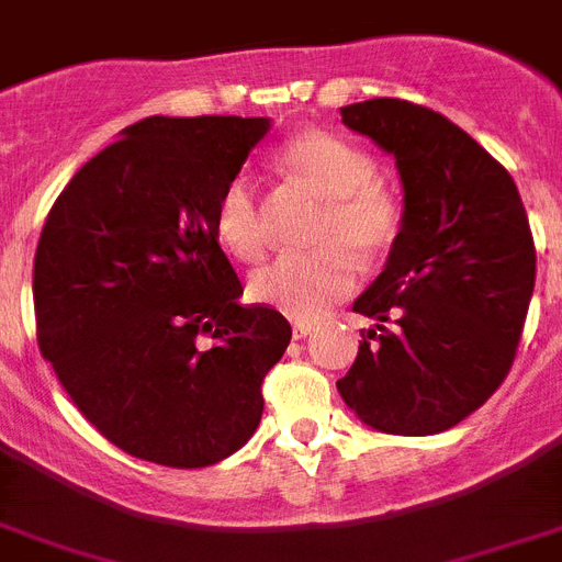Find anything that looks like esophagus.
<instances>
[{
	"mask_svg": "<svg viewBox=\"0 0 562 562\" xmlns=\"http://www.w3.org/2000/svg\"><path fill=\"white\" fill-rule=\"evenodd\" d=\"M313 324H310V321H292V338L295 340H301V338H306V335H313Z\"/></svg>",
	"mask_w": 562,
	"mask_h": 562,
	"instance_id": "obj_1",
	"label": "esophagus"
}]
</instances>
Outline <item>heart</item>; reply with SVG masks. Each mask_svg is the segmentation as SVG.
Here are the masks:
<instances>
[{
  "mask_svg": "<svg viewBox=\"0 0 562 562\" xmlns=\"http://www.w3.org/2000/svg\"><path fill=\"white\" fill-rule=\"evenodd\" d=\"M281 170L324 199L306 252H286L249 278V299L292 318H315L352 292L358 263H375L404 229V207L378 176L375 158L327 131L295 133L278 150ZM215 241L238 261L267 252L256 187L247 176L224 181L213 207Z\"/></svg>",
  "mask_w": 562,
  "mask_h": 562,
  "instance_id": "b5f03b06",
  "label": "heart"
}]
</instances>
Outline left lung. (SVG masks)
Segmentation results:
<instances>
[{"mask_svg": "<svg viewBox=\"0 0 562 562\" xmlns=\"http://www.w3.org/2000/svg\"><path fill=\"white\" fill-rule=\"evenodd\" d=\"M349 131L395 156L404 229L355 301L375 318L338 381L386 435H435L481 409L509 375L535 292L537 252L506 167L458 124L404 99L340 108Z\"/></svg>", "mask_w": 562, "mask_h": 562, "instance_id": "8db88e82", "label": "left lung"}]
</instances>
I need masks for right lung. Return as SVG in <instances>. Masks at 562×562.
<instances>
[{
	"instance_id": "right-lung-1",
	"label": "right lung",
	"mask_w": 562,
	"mask_h": 562,
	"mask_svg": "<svg viewBox=\"0 0 562 562\" xmlns=\"http://www.w3.org/2000/svg\"><path fill=\"white\" fill-rule=\"evenodd\" d=\"M270 119L150 116L53 201L33 258L36 338L76 409L158 467L238 452L292 329L244 292L213 233L224 181Z\"/></svg>"
}]
</instances>
